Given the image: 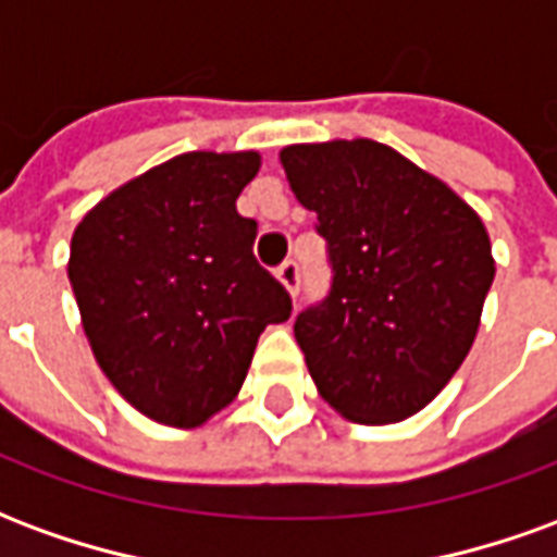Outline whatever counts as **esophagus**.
Returning a JSON list of instances; mask_svg holds the SVG:
<instances>
[{
  "instance_id": "34e87169",
  "label": "esophagus",
  "mask_w": 557,
  "mask_h": 557,
  "mask_svg": "<svg viewBox=\"0 0 557 557\" xmlns=\"http://www.w3.org/2000/svg\"><path fill=\"white\" fill-rule=\"evenodd\" d=\"M277 280L289 289V295L295 298L298 295V289H301V271H298V262H292V259H286L283 265L277 268Z\"/></svg>"
}]
</instances>
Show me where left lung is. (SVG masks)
I'll return each mask as SVG.
<instances>
[{"mask_svg":"<svg viewBox=\"0 0 557 557\" xmlns=\"http://www.w3.org/2000/svg\"><path fill=\"white\" fill-rule=\"evenodd\" d=\"M280 163L334 268L331 295L295 319L319 394L355 423L418 414L478 337L495 277L483 220L375 139L298 143Z\"/></svg>","mask_w":557,"mask_h":557,"instance_id":"left-lung-1","label":"left lung"}]
</instances>
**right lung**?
<instances>
[{"label":"right lung","mask_w":557,"mask_h":557,"mask_svg":"<svg viewBox=\"0 0 557 557\" xmlns=\"http://www.w3.org/2000/svg\"><path fill=\"white\" fill-rule=\"evenodd\" d=\"M259 151H187L103 196L71 238L67 280L95 361L146 418L194 430L238 397L289 292L256 262L235 199Z\"/></svg>","instance_id":"add662e5"}]
</instances>
